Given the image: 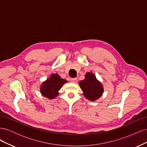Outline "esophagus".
I'll return each instance as SVG.
<instances>
[{"label":"esophagus","mask_w":147,"mask_h":147,"mask_svg":"<svg viewBox=\"0 0 147 147\" xmlns=\"http://www.w3.org/2000/svg\"><path fill=\"white\" fill-rule=\"evenodd\" d=\"M70 81L73 83H76L77 82V78H71Z\"/></svg>","instance_id":"esophagus-1"}]
</instances>
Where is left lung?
<instances>
[{
  "label": "left lung",
  "instance_id": "1",
  "mask_svg": "<svg viewBox=\"0 0 147 147\" xmlns=\"http://www.w3.org/2000/svg\"><path fill=\"white\" fill-rule=\"evenodd\" d=\"M79 84L84 97L90 100L93 101L99 98L104 91L103 86L100 82L91 72L86 74L85 78L80 82Z\"/></svg>",
  "mask_w": 147,
  "mask_h": 147
}]
</instances>
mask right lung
<instances>
[{
    "instance_id": "1",
    "label": "right lung",
    "mask_w": 147,
    "mask_h": 147,
    "mask_svg": "<svg viewBox=\"0 0 147 147\" xmlns=\"http://www.w3.org/2000/svg\"><path fill=\"white\" fill-rule=\"evenodd\" d=\"M66 82L67 80L61 78L58 74H52L50 78L42 84L40 92L43 96L49 99L55 98L59 94V90Z\"/></svg>"
}]
</instances>
